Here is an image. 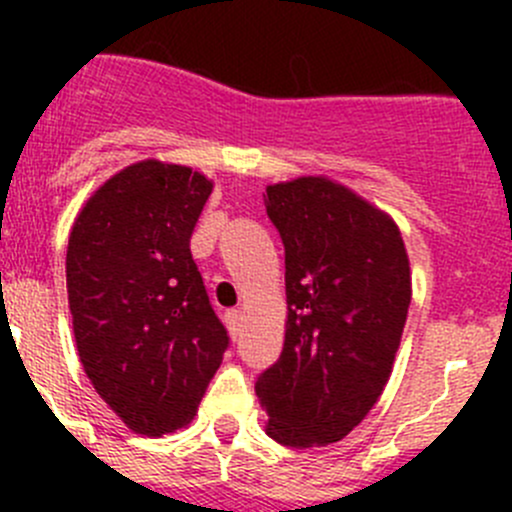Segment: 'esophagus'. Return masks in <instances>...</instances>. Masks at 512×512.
Segmentation results:
<instances>
[{"mask_svg":"<svg viewBox=\"0 0 512 512\" xmlns=\"http://www.w3.org/2000/svg\"><path fill=\"white\" fill-rule=\"evenodd\" d=\"M223 319L232 337H237V332H240V309H225Z\"/></svg>","mask_w":512,"mask_h":512,"instance_id":"esophagus-1","label":"esophagus"}]
</instances>
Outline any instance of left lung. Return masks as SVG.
<instances>
[{"label":"left lung","instance_id":"8db88e82","mask_svg":"<svg viewBox=\"0 0 512 512\" xmlns=\"http://www.w3.org/2000/svg\"><path fill=\"white\" fill-rule=\"evenodd\" d=\"M267 218L285 245L287 332L255 394L282 446L342 441L389 381L411 304L399 227L344 185H270Z\"/></svg>","mask_w":512,"mask_h":512}]
</instances>
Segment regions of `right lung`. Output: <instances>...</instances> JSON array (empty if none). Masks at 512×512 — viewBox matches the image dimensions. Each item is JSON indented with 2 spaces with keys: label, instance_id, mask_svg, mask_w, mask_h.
I'll return each instance as SVG.
<instances>
[{
  "label": "right lung",
  "instance_id": "right-lung-1",
  "mask_svg": "<svg viewBox=\"0 0 512 512\" xmlns=\"http://www.w3.org/2000/svg\"><path fill=\"white\" fill-rule=\"evenodd\" d=\"M213 183L141 160L96 190L66 250V289L86 376L143 436L183 428L230 337L190 255Z\"/></svg>",
  "mask_w": 512,
  "mask_h": 512
}]
</instances>
